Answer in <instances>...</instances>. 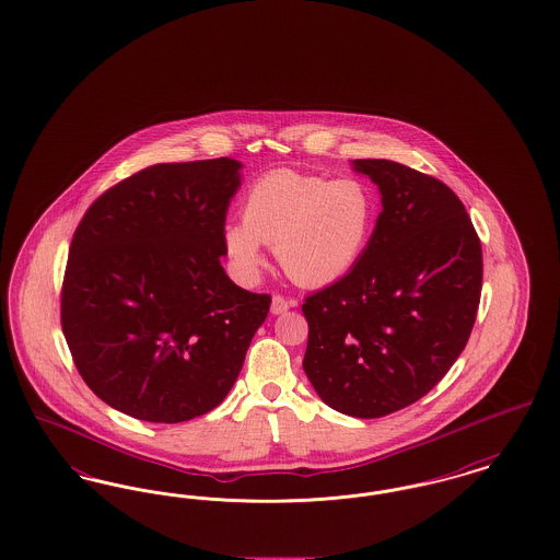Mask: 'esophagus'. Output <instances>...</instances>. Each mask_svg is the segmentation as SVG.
I'll return each instance as SVG.
<instances>
[{"label":"esophagus","instance_id":"34e87169","mask_svg":"<svg viewBox=\"0 0 560 560\" xmlns=\"http://www.w3.org/2000/svg\"><path fill=\"white\" fill-rule=\"evenodd\" d=\"M293 304H295L293 300H288V298L281 295V293H275V295H272V302H270V313H272V315H281V313L290 311Z\"/></svg>","mask_w":560,"mask_h":560}]
</instances>
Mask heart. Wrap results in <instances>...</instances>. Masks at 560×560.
Masks as SVG:
<instances>
[{
  "label": "heart",
  "mask_w": 560,
  "mask_h": 560,
  "mask_svg": "<svg viewBox=\"0 0 560 560\" xmlns=\"http://www.w3.org/2000/svg\"><path fill=\"white\" fill-rule=\"evenodd\" d=\"M375 220L377 195L363 178L272 170L249 185L241 222H224L220 240L241 281L260 272L265 243L292 281L320 288L357 267Z\"/></svg>",
  "instance_id": "obj_1"
}]
</instances>
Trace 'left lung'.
<instances>
[{
  "label": "left lung",
  "instance_id": "1",
  "mask_svg": "<svg viewBox=\"0 0 560 560\" xmlns=\"http://www.w3.org/2000/svg\"><path fill=\"white\" fill-rule=\"evenodd\" d=\"M354 170L380 188L382 212L357 267L304 298L302 368L329 407L370 420L422 399L450 372L477 320L482 249L445 183L397 161Z\"/></svg>",
  "mask_w": 560,
  "mask_h": 560
}]
</instances>
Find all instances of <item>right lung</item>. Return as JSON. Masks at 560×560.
I'll use <instances>...</instances> for the list:
<instances>
[{
    "instance_id": "right-lung-1",
    "label": "right lung",
    "mask_w": 560,
    "mask_h": 560,
    "mask_svg": "<svg viewBox=\"0 0 560 560\" xmlns=\"http://www.w3.org/2000/svg\"><path fill=\"white\" fill-rule=\"evenodd\" d=\"M240 161L158 163L105 190L69 247L60 325L90 390L136 420L178 424L233 388L268 293L220 258Z\"/></svg>"
}]
</instances>
